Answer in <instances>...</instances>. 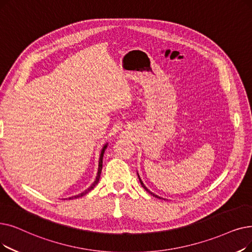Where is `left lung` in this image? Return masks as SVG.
Instances as JSON below:
<instances>
[{"label":"left lung","instance_id":"1","mask_svg":"<svg viewBox=\"0 0 252 252\" xmlns=\"http://www.w3.org/2000/svg\"><path fill=\"white\" fill-rule=\"evenodd\" d=\"M137 174H138V173H137ZM138 177H139V180H140V183H141V185H142V188H143V189H145L146 191H148V192H149L150 194H152L153 196H156V198H158V199H162V198H160V196H158V194H156V193H153V192H151V191H150V190H149V189H147V188L145 187V184L143 183V181H142V180H141V178H140V176H139V174H138ZM163 200H165V199H163Z\"/></svg>","mask_w":252,"mask_h":252}]
</instances>
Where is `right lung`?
Instances as JSON below:
<instances>
[{
	"label": "right lung",
	"instance_id": "obj_1",
	"mask_svg": "<svg viewBox=\"0 0 252 252\" xmlns=\"http://www.w3.org/2000/svg\"><path fill=\"white\" fill-rule=\"evenodd\" d=\"M107 146H108V143H106V144L103 146L102 150H101V155H100V158H99V168H97V173H96L95 180L93 182V184L91 185V187H90L89 189H85L84 191H82L81 193H79V194H77V195L70 196L69 200H72V199H77V198H80V196H83V195H84V194H86L87 192H90V191H91V190L95 187V185L97 184V182H99V180H100V176H101V172H102V168H103V157H104V152H105V150H106Z\"/></svg>",
	"mask_w": 252,
	"mask_h": 252
}]
</instances>
